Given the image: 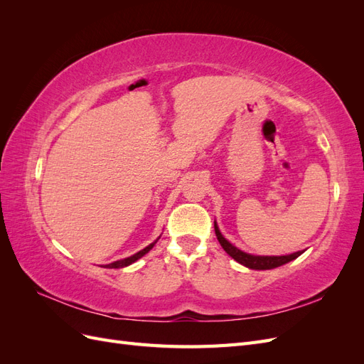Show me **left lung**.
Masks as SVG:
<instances>
[{
    "instance_id": "left-lung-1",
    "label": "left lung",
    "mask_w": 364,
    "mask_h": 364,
    "mask_svg": "<svg viewBox=\"0 0 364 364\" xmlns=\"http://www.w3.org/2000/svg\"><path fill=\"white\" fill-rule=\"evenodd\" d=\"M214 229H215V235H217L218 243L222 245V247L226 250L228 255L232 257L237 262L243 264V266H246L249 269H255V270L274 269V267L282 266V264L290 262L291 259L297 258L304 253V250H299V252L291 253V255H282V257H255V255H250V253H246V252L240 250L238 247L230 245L229 241L222 234H220L217 223H214Z\"/></svg>"
}]
</instances>
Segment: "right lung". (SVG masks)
<instances>
[{
    "instance_id": "1",
    "label": "right lung",
    "mask_w": 364,
    "mask_h": 364,
    "mask_svg": "<svg viewBox=\"0 0 364 364\" xmlns=\"http://www.w3.org/2000/svg\"><path fill=\"white\" fill-rule=\"evenodd\" d=\"M156 243V241H155ZM155 243H151V245H149L147 247H144L142 250H139L138 253H135V255H132V257H129V258H124V259H119V261H115V262H111V264H106V269H121V267H127V266H130L132 262H135L136 259H139L141 257H144L146 253L155 246Z\"/></svg>"
}]
</instances>
